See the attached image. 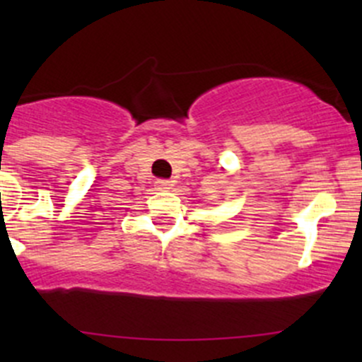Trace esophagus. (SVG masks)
Instances as JSON below:
<instances>
[{
  "label": "esophagus",
  "mask_w": 362,
  "mask_h": 362,
  "mask_svg": "<svg viewBox=\"0 0 362 362\" xmlns=\"http://www.w3.org/2000/svg\"><path fill=\"white\" fill-rule=\"evenodd\" d=\"M156 185H158L159 191H166V189H171V182L170 180H158V182H156Z\"/></svg>",
  "instance_id": "esophagus-1"
}]
</instances>
